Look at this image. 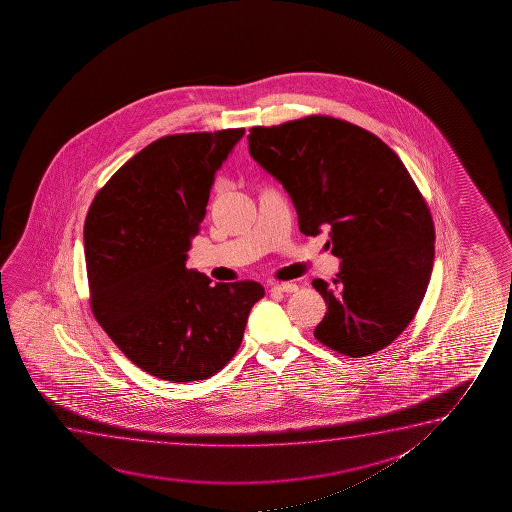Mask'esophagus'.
I'll use <instances>...</instances> for the list:
<instances>
[{
	"instance_id": "esophagus-1",
	"label": "esophagus",
	"mask_w": 512,
	"mask_h": 512,
	"mask_svg": "<svg viewBox=\"0 0 512 512\" xmlns=\"http://www.w3.org/2000/svg\"><path fill=\"white\" fill-rule=\"evenodd\" d=\"M297 290H299V287L295 283H276L271 287V292H280V294L281 292L283 294H294Z\"/></svg>"
}]
</instances>
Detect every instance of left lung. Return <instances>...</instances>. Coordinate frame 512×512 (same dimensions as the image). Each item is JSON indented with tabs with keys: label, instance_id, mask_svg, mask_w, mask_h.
<instances>
[{
	"label": "left lung",
	"instance_id": "8db88e82",
	"mask_svg": "<svg viewBox=\"0 0 512 512\" xmlns=\"http://www.w3.org/2000/svg\"><path fill=\"white\" fill-rule=\"evenodd\" d=\"M248 148L287 190L299 231L329 232L341 259L334 287L313 280L327 302L316 339L355 358L383 350L420 308L435 255L432 215L399 155L322 115L252 127Z\"/></svg>",
	"mask_w": 512,
	"mask_h": 512
}]
</instances>
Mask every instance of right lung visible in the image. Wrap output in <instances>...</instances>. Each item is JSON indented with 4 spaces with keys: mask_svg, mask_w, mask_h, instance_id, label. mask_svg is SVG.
Returning a JSON list of instances; mask_svg holds the SVG:
<instances>
[{
    "mask_svg": "<svg viewBox=\"0 0 512 512\" xmlns=\"http://www.w3.org/2000/svg\"><path fill=\"white\" fill-rule=\"evenodd\" d=\"M243 134L224 129L150 143L99 190L85 218L92 313L133 364L166 381L220 371L264 297L257 281L211 285L185 267L215 173Z\"/></svg>",
    "mask_w": 512,
    "mask_h": 512,
    "instance_id": "add662e5",
    "label": "right lung"
}]
</instances>
